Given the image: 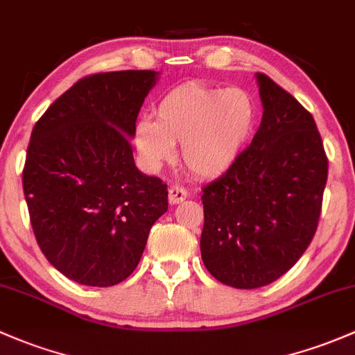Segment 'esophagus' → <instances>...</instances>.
<instances>
[{"mask_svg": "<svg viewBox=\"0 0 355 355\" xmlns=\"http://www.w3.org/2000/svg\"><path fill=\"white\" fill-rule=\"evenodd\" d=\"M189 197V192L180 185H171L168 189V199H170V204H180L184 202L185 199Z\"/></svg>", "mask_w": 355, "mask_h": 355, "instance_id": "obj_1", "label": "esophagus"}]
</instances>
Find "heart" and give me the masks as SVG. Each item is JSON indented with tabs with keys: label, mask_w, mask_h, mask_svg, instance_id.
Wrapping results in <instances>:
<instances>
[{
	"label": "heart",
	"mask_w": 355,
	"mask_h": 355,
	"mask_svg": "<svg viewBox=\"0 0 355 355\" xmlns=\"http://www.w3.org/2000/svg\"><path fill=\"white\" fill-rule=\"evenodd\" d=\"M255 117V103L243 89L184 85L159 100L155 121L137 122L134 144L151 168L173 159L180 144L182 163L193 175L219 177L245 151Z\"/></svg>",
	"instance_id": "1"
}]
</instances>
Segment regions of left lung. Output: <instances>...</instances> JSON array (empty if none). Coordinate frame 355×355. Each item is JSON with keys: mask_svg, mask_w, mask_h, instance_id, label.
Returning <instances> with one entry per match:
<instances>
[{"mask_svg": "<svg viewBox=\"0 0 355 355\" xmlns=\"http://www.w3.org/2000/svg\"><path fill=\"white\" fill-rule=\"evenodd\" d=\"M263 115L238 162L204 187L200 255L214 279L257 289L306 252L322 212L328 159L315 119L257 73Z\"/></svg>", "mask_w": 355, "mask_h": 355, "instance_id": "8db88e82", "label": "left lung"}]
</instances>
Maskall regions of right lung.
<instances>
[{"mask_svg":"<svg viewBox=\"0 0 355 355\" xmlns=\"http://www.w3.org/2000/svg\"><path fill=\"white\" fill-rule=\"evenodd\" d=\"M156 71L81 78L33 125L24 193L40 250L78 284L109 287L134 272L168 209L158 177L136 168L137 114Z\"/></svg>","mask_w":355,"mask_h":355,"instance_id":"1","label":"right lung"}]
</instances>
